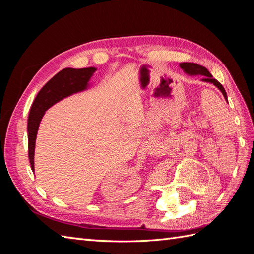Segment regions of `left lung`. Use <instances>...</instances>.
Listing matches in <instances>:
<instances>
[{
  "instance_id": "8db88e82",
  "label": "left lung",
  "mask_w": 254,
  "mask_h": 254,
  "mask_svg": "<svg viewBox=\"0 0 254 254\" xmlns=\"http://www.w3.org/2000/svg\"><path fill=\"white\" fill-rule=\"evenodd\" d=\"M180 67L185 71L187 74L191 75V76H193V75H201V76H203L202 80H204V82H207V83H212L214 84L216 87L222 91L225 99L227 100V94H226V90L225 88L223 87V85L220 84L218 80H216L215 78H213L212 74H210L208 72V69L206 67H204L202 65H198V64H195V63H189V62H183V63H180ZM228 102V100H227Z\"/></svg>"
}]
</instances>
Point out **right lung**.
Wrapping results in <instances>:
<instances>
[{"mask_svg":"<svg viewBox=\"0 0 254 254\" xmlns=\"http://www.w3.org/2000/svg\"><path fill=\"white\" fill-rule=\"evenodd\" d=\"M95 71V67L63 68L62 71L55 75L36 96L30 108L28 124H27V132H28V156L32 171L35 170L34 155L37 132L45 112L51 106L57 104L58 101L62 100L63 98H65V97L87 88L89 79L93 76Z\"/></svg>","mask_w":254,"mask_h":254,"instance_id":"add662e5","label":"right lung"}]
</instances>
